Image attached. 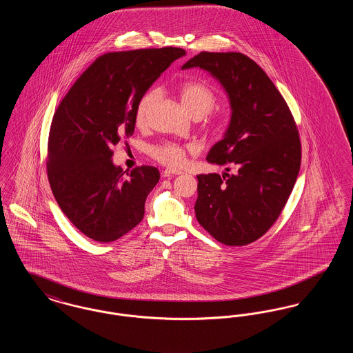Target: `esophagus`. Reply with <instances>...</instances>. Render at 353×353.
<instances>
[{"mask_svg": "<svg viewBox=\"0 0 353 353\" xmlns=\"http://www.w3.org/2000/svg\"><path fill=\"white\" fill-rule=\"evenodd\" d=\"M183 172L180 169L174 168H167L163 170V176L164 177H172V176H177V174H181Z\"/></svg>", "mask_w": 353, "mask_h": 353, "instance_id": "esophagus-1", "label": "esophagus"}]
</instances>
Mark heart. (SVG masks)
<instances>
[{"mask_svg":"<svg viewBox=\"0 0 353 353\" xmlns=\"http://www.w3.org/2000/svg\"><path fill=\"white\" fill-rule=\"evenodd\" d=\"M159 97L160 91L157 88H150L141 95L134 110V120L139 125L147 121L152 107L159 101ZM180 101L192 118L200 119L213 110L217 103V95L209 84L188 81L180 85ZM189 152H193V147L173 141H161L150 147L152 157L167 165L183 164Z\"/></svg>","mask_w":353,"mask_h":353,"instance_id":"heart-1","label":"heart"}]
</instances>
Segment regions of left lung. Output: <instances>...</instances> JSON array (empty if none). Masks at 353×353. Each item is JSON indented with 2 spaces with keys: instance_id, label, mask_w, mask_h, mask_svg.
I'll return each mask as SVG.
<instances>
[{
  "instance_id": "8db88e82",
  "label": "left lung",
  "mask_w": 353,
  "mask_h": 353,
  "mask_svg": "<svg viewBox=\"0 0 353 353\" xmlns=\"http://www.w3.org/2000/svg\"><path fill=\"white\" fill-rule=\"evenodd\" d=\"M192 68L210 72L232 107L229 128L206 160L238 169L197 176L196 217L221 243L249 245L274 225L292 192L302 160L299 132L275 84L245 54L201 51L183 70Z\"/></svg>"
}]
</instances>
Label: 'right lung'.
I'll return each instance as SVG.
<instances>
[{
    "mask_svg": "<svg viewBox=\"0 0 353 353\" xmlns=\"http://www.w3.org/2000/svg\"><path fill=\"white\" fill-rule=\"evenodd\" d=\"M185 55L179 48L107 52L68 90L51 121L48 177L72 225L88 238L112 242L144 217V203L160 172L130 173L112 163V147L134 131L141 95Z\"/></svg>",
    "mask_w": 353,
    "mask_h": 353,
    "instance_id": "right-lung-1",
    "label": "right lung"
}]
</instances>
